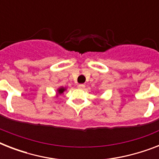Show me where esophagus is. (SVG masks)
<instances>
[{"label":"esophagus","mask_w":159,"mask_h":159,"mask_svg":"<svg viewBox=\"0 0 159 159\" xmlns=\"http://www.w3.org/2000/svg\"><path fill=\"white\" fill-rule=\"evenodd\" d=\"M78 88H79V89H84L85 85L84 84H79L78 85Z\"/></svg>","instance_id":"34e87169"}]
</instances>
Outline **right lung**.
I'll list each match as a JSON object with an SVG mask.
<instances>
[{
	"mask_svg": "<svg viewBox=\"0 0 159 159\" xmlns=\"http://www.w3.org/2000/svg\"><path fill=\"white\" fill-rule=\"evenodd\" d=\"M66 87H60L59 88H57V94H56V97H58L59 95H62L64 91H66Z\"/></svg>",
	"mask_w": 159,
	"mask_h": 159,
	"instance_id": "add662e5",
	"label": "right lung"
}]
</instances>
